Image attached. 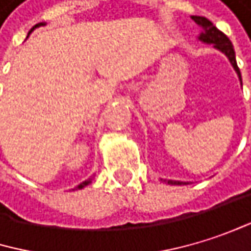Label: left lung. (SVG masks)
<instances>
[{"instance_id": "left-lung-1", "label": "left lung", "mask_w": 251, "mask_h": 251, "mask_svg": "<svg viewBox=\"0 0 251 251\" xmlns=\"http://www.w3.org/2000/svg\"><path fill=\"white\" fill-rule=\"evenodd\" d=\"M191 19L201 27V32L199 35V39L204 44H212L216 50H219L221 52H224L229 63L232 64L234 70L237 72L238 77L241 79V73H240V69L237 66V60H235V51H234V47L231 44V41L228 39V36L225 33H222L209 19L206 17H201V16H191ZM171 185H187L188 182H181V181H172V179H162Z\"/></svg>"}]
</instances>
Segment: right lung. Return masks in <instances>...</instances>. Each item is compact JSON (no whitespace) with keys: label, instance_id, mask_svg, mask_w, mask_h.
Masks as SVG:
<instances>
[{"label":"right lung","instance_id":"right-lung-1","mask_svg":"<svg viewBox=\"0 0 251 251\" xmlns=\"http://www.w3.org/2000/svg\"><path fill=\"white\" fill-rule=\"evenodd\" d=\"M44 25H45L44 22H42V23H38V25H35V26H33V27H32V29L29 30V33H32V32H33V30H35L36 27H39V26H44ZM92 178H94V176H92ZM92 178H89V179H86V181H83L82 184H79L77 187H75V188H73V191H75V190H82V188H85V187H86L88 184H91V181H92Z\"/></svg>","mask_w":251,"mask_h":251}]
</instances>
